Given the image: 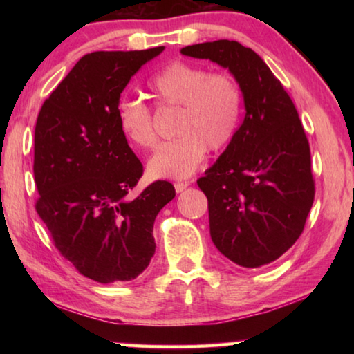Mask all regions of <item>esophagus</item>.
<instances>
[{
	"instance_id": "obj_1",
	"label": "esophagus",
	"mask_w": 354,
	"mask_h": 354,
	"mask_svg": "<svg viewBox=\"0 0 354 354\" xmlns=\"http://www.w3.org/2000/svg\"><path fill=\"white\" fill-rule=\"evenodd\" d=\"M189 183H176L175 184V190L178 192V194H181V192H184L185 189H187L189 187Z\"/></svg>"
}]
</instances>
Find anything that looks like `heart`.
<instances>
[{
	"mask_svg": "<svg viewBox=\"0 0 354 354\" xmlns=\"http://www.w3.org/2000/svg\"><path fill=\"white\" fill-rule=\"evenodd\" d=\"M160 107L178 109L173 134L158 147L147 170L154 179H185L198 169L209 151L223 149L236 136L242 117V91L230 73H211L206 67L171 62L148 82ZM117 123L124 139L139 148L156 143L149 107L140 100L123 98L117 104Z\"/></svg>",
	"mask_w": 354,
	"mask_h": 354,
	"instance_id": "1",
	"label": "heart"
}]
</instances>
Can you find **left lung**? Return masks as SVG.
Returning a JSON list of instances; mask_svg holds the SVG:
<instances>
[{
	"mask_svg": "<svg viewBox=\"0 0 354 354\" xmlns=\"http://www.w3.org/2000/svg\"><path fill=\"white\" fill-rule=\"evenodd\" d=\"M181 55L218 64L241 86V128L196 183L220 253L245 268L267 266L297 242L314 203L309 142L298 112L261 56L239 41L190 45Z\"/></svg>",
	"mask_w": 354,
	"mask_h": 354,
	"instance_id": "obj_1",
	"label": "left lung"
}]
</instances>
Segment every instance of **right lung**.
<instances>
[{
    "mask_svg": "<svg viewBox=\"0 0 354 354\" xmlns=\"http://www.w3.org/2000/svg\"><path fill=\"white\" fill-rule=\"evenodd\" d=\"M162 51L82 56L45 100L35 123V209L62 256L101 284L136 279L145 270L156 251V215L175 198L169 181L131 198L143 167L117 123L131 76Z\"/></svg>",
    "mask_w": 354,
    "mask_h": 354,
    "instance_id": "add662e5",
    "label": "right lung"
}]
</instances>
